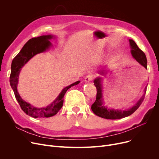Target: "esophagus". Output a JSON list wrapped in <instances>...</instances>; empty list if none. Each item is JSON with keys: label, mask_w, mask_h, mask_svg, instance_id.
I'll return each mask as SVG.
<instances>
[{"label": "esophagus", "mask_w": 159, "mask_h": 159, "mask_svg": "<svg viewBox=\"0 0 159 159\" xmlns=\"http://www.w3.org/2000/svg\"><path fill=\"white\" fill-rule=\"evenodd\" d=\"M93 78H94V75H92V74H89V75H87V76L85 77L84 81H85L86 82H90L91 80H92Z\"/></svg>", "instance_id": "1"}]
</instances>
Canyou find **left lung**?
<instances>
[{
	"label": "left lung",
	"mask_w": 159,
	"mask_h": 159,
	"mask_svg": "<svg viewBox=\"0 0 159 159\" xmlns=\"http://www.w3.org/2000/svg\"><path fill=\"white\" fill-rule=\"evenodd\" d=\"M129 44L131 48V53L133 57L145 69H147V58L144 53L139 48L134 40L129 39ZM107 73V68L106 67H102L98 70V73L101 75H106ZM102 79L101 77L96 78L93 82L94 85L97 88V97L95 102L91 105V110L97 116L106 119H120L122 118L126 117L134 113L140 106L144 101L145 94L146 92L147 86L144 89V94L140 98L137 102V103L131 107L126 110H115L108 108L105 106V103L103 101L102 96Z\"/></svg>",
	"instance_id": "left-lung-1"
}]
</instances>
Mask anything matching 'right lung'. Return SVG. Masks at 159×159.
Returning a JSON list of instances; mask_svg holds the SVG:
<instances>
[{
    "label": "right lung",
    "mask_w": 159,
    "mask_h": 159,
    "mask_svg": "<svg viewBox=\"0 0 159 159\" xmlns=\"http://www.w3.org/2000/svg\"><path fill=\"white\" fill-rule=\"evenodd\" d=\"M55 37L52 35H48L32 38L24 44L18 55L13 58L11 63L10 77L11 87L14 91L15 98L18 101L21 109L25 113L33 118H48L56 115L63 106V98L67 90H68L71 86L79 84L80 82V81L75 82L64 88L56 99L54 100V101L46 107H36L24 101L20 97L17 91V85L19 74L22 68L32 57L37 54L46 52L51 48L52 44L49 40Z\"/></svg>",
    "instance_id": "1"
}]
</instances>
